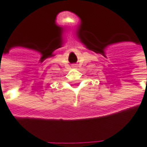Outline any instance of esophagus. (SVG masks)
I'll return each mask as SVG.
<instances>
[{
	"label": "esophagus",
	"instance_id": "esophagus-1",
	"mask_svg": "<svg viewBox=\"0 0 147 147\" xmlns=\"http://www.w3.org/2000/svg\"><path fill=\"white\" fill-rule=\"evenodd\" d=\"M72 67H76V65L74 64V65H72Z\"/></svg>",
	"mask_w": 147,
	"mask_h": 147
}]
</instances>
